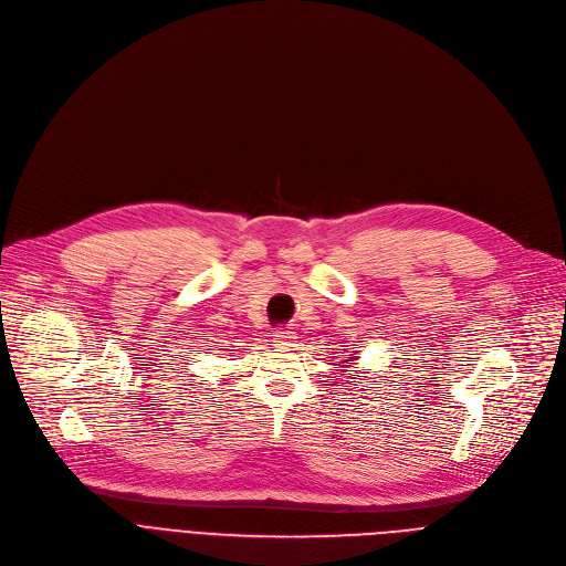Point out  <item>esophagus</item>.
Wrapping results in <instances>:
<instances>
[{
  "label": "esophagus",
  "mask_w": 566,
  "mask_h": 566,
  "mask_svg": "<svg viewBox=\"0 0 566 566\" xmlns=\"http://www.w3.org/2000/svg\"><path fill=\"white\" fill-rule=\"evenodd\" d=\"M274 338H276V343H279V345L290 347V345H292V340H294V331H292L290 326H281V328H276Z\"/></svg>",
  "instance_id": "obj_1"
}]
</instances>
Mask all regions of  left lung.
Returning <instances> with one entry per match:
<instances>
[{
  "mask_svg": "<svg viewBox=\"0 0 566 566\" xmlns=\"http://www.w3.org/2000/svg\"><path fill=\"white\" fill-rule=\"evenodd\" d=\"M349 358H352V356H349ZM345 363H347V360H345ZM349 373H352V370H349Z\"/></svg>",
  "mask_w": 566,
  "mask_h": 566,
  "instance_id": "left-lung-1",
  "label": "left lung"
}]
</instances>
